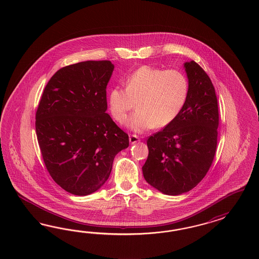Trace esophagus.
<instances>
[{"mask_svg":"<svg viewBox=\"0 0 259 259\" xmlns=\"http://www.w3.org/2000/svg\"><path fill=\"white\" fill-rule=\"evenodd\" d=\"M140 141H141V140H140V138H139L138 136L132 135V136L129 137V141H130L131 144H135V143H137V142H139Z\"/></svg>","mask_w":259,"mask_h":259,"instance_id":"esophagus-1","label":"esophagus"}]
</instances>
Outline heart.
Segmentation results:
<instances>
[{"label":"heart","mask_w":259,"mask_h":259,"mask_svg":"<svg viewBox=\"0 0 259 259\" xmlns=\"http://www.w3.org/2000/svg\"><path fill=\"white\" fill-rule=\"evenodd\" d=\"M124 82L125 88L116 85L110 90L108 105L113 118L123 123L137 102L138 110L127 120V126L136 133L171 124L188 98V79L175 69L143 65L128 75Z\"/></svg>","instance_id":"1"}]
</instances>
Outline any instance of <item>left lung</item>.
Here are the masks:
<instances>
[{"mask_svg":"<svg viewBox=\"0 0 259 259\" xmlns=\"http://www.w3.org/2000/svg\"><path fill=\"white\" fill-rule=\"evenodd\" d=\"M188 98L179 117L147 141L149 155L142 172L165 195L187 193L202 181L212 165L218 143L219 106L214 87L194 61L184 63Z\"/></svg>","mask_w":259,"mask_h":259,"instance_id":"8db88e82","label":"left lung"}]
</instances>
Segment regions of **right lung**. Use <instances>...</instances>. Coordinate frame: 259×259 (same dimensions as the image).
Here are the masks:
<instances>
[{
    "label": "right lung",
    "instance_id": "obj_1",
    "mask_svg": "<svg viewBox=\"0 0 259 259\" xmlns=\"http://www.w3.org/2000/svg\"><path fill=\"white\" fill-rule=\"evenodd\" d=\"M110 61H87L57 71L36 113V133L47 171L63 190L87 196L109 178L128 135L106 113Z\"/></svg>",
    "mask_w": 259,
    "mask_h": 259
}]
</instances>
